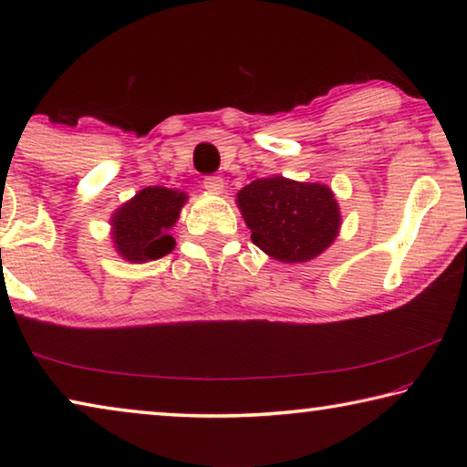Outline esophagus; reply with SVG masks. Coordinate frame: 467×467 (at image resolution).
I'll return each mask as SVG.
<instances>
[{
	"label": "esophagus",
	"instance_id": "34e87169",
	"mask_svg": "<svg viewBox=\"0 0 467 467\" xmlns=\"http://www.w3.org/2000/svg\"><path fill=\"white\" fill-rule=\"evenodd\" d=\"M203 189L205 192L220 195L224 192V179L218 177V175H212V177H205L203 179Z\"/></svg>",
	"mask_w": 467,
	"mask_h": 467
}]
</instances>
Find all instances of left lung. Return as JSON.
Returning <instances> with one entry per match:
<instances>
[{
    "instance_id": "1",
    "label": "left lung",
    "mask_w": 467,
    "mask_h": 467,
    "mask_svg": "<svg viewBox=\"0 0 467 467\" xmlns=\"http://www.w3.org/2000/svg\"><path fill=\"white\" fill-rule=\"evenodd\" d=\"M251 241L275 262L305 264L336 241L342 224L334 192L274 175L255 179L236 193Z\"/></svg>"
}]
</instances>
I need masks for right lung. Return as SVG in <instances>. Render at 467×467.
<instances>
[{
  "mask_svg": "<svg viewBox=\"0 0 467 467\" xmlns=\"http://www.w3.org/2000/svg\"><path fill=\"white\" fill-rule=\"evenodd\" d=\"M187 193L169 187H146L121 203L110 216V239L130 264L161 259L175 249L171 228L177 224Z\"/></svg>",
  "mask_w": 467,
  "mask_h": 467,
  "instance_id": "1",
  "label": "right lung"
}]
</instances>
